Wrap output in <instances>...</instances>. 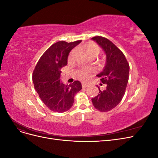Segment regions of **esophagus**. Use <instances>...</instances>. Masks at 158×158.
Returning a JSON list of instances; mask_svg holds the SVG:
<instances>
[{
	"mask_svg": "<svg viewBox=\"0 0 158 158\" xmlns=\"http://www.w3.org/2000/svg\"><path fill=\"white\" fill-rule=\"evenodd\" d=\"M82 88H87V87L88 86V85L86 84H85V83H82Z\"/></svg>",
	"mask_w": 158,
	"mask_h": 158,
	"instance_id": "34e87169",
	"label": "esophagus"
}]
</instances>
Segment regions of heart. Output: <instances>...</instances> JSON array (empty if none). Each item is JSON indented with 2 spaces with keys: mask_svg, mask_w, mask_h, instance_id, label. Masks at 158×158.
Segmentation results:
<instances>
[{
  "mask_svg": "<svg viewBox=\"0 0 158 158\" xmlns=\"http://www.w3.org/2000/svg\"><path fill=\"white\" fill-rule=\"evenodd\" d=\"M84 50L85 52L88 54L89 56L92 55H96L98 56L100 52V47L95 43L90 42L89 44H86L84 46ZM76 53V49H73L71 51L70 54L69 55V58H71L74 54ZM95 71L94 69H80L78 71V78L81 80L85 81L88 80L91 74Z\"/></svg>",
  "mask_w": 158,
  "mask_h": 158,
  "instance_id": "1",
  "label": "heart"
}]
</instances>
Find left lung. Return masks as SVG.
Segmentation results:
<instances>
[{"mask_svg": "<svg viewBox=\"0 0 158 158\" xmlns=\"http://www.w3.org/2000/svg\"><path fill=\"white\" fill-rule=\"evenodd\" d=\"M96 41L106 55V64L102 73L97 75L106 88L92 99L94 107L101 112L111 111L121 102L125 94L128 81L129 64L123 52L106 37L95 36ZM102 85V84H101Z\"/></svg>", "mask_w": 158, "mask_h": 158, "instance_id": "8db88e82", "label": "left lung"}]
</instances>
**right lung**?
<instances>
[{"mask_svg": "<svg viewBox=\"0 0 158 158\" xmlns=\"http://www.w3.org/2000/svg\"><path fill=\"white\" fill-rule=\"evenodd\" d=\"M81 41H60L52 44L41 56L33 70L34 88L42 102L52 111H68L73 106L74 95L82 89L78 80L66 85L60 82L61 68L67 64L69 52Z\"/></svg>", "mask_w": 158, "mask_h": 158, "instance_id": "1", "label": "right lung"}]
</instances>
